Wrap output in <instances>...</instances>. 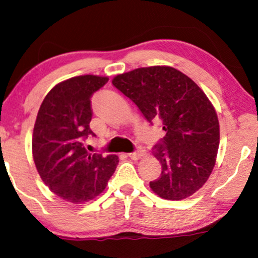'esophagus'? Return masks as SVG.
<instances>
[{"label": "esophagus", "instance_id": "esophagus-1", "mask_svg": "<svg viewBox=\"0 0 258 258\" xmlns=\"http://www.w3.org/2000/svg\"><path fill=\"white\" fill-rule=\"evenodd\" d=\"M144 156H145V151H144V150L137 151V152H132V153L128 154V157L133 160H138V159H140V158H143Z\"/></svg>", "mask_w": 258, "mask_h": 258}]
</instances>
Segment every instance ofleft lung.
<instances>
[{
    "instance_id": "left-lung-1",
    "label": "left lung",
    "mask_w": 258,
    "mask_h": 258,
    "mask_svg": "<svg viewBox=\"0 0 258 258\" xmlns=\"http://www.w3.org/2000/svg\"><path fill=\"white\" fill-rule=\"evenodd\" d=\"M112 84L130 98L147 121L160 120L166 136L153 147L161 164L154 194L180 201L198 191L210 177L219 146L216 109L196 82L170 66H151L118 74Z\"/></svg>"
}]
</instances>
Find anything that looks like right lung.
Here are the masks:
<instances>
[{
	"mask_svg": "<svg viewBox=\"0 0 258 258\" xmlns=\"http://www.w3.org/2000/svg\"><path fill=\"white\" fill-rule=\"evenodd\" d=\"M107 77L80 75L55 85L40 106L32 139L33 159L43 183L63 201H92L105 190L119 158L88 153L82 140L89 135L91 98Z\"/></svg>",
	"mask_w": 258,
	"mask_h": 258,
	"instance_id": "right-lung-1",
	"label": "right lung"
}]
</instances>
